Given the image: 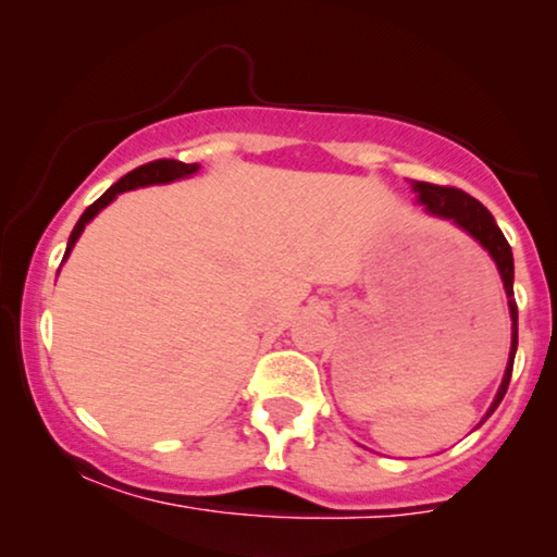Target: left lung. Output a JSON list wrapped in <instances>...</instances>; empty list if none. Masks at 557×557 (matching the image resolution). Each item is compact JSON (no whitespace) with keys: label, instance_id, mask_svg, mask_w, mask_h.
<instances>
[{"label":"left lung","instance_id":"1","mask_svg":"<svg viewBox=\"0 0 557 557\" xmlns=\"http://www.w3.org/2000/svg\"><path fill=\"white\" fill-rule=\"evenodd\" d=\"M411 188L419 194V203L426 209V212L434 216H443V220H450L453 225H458L463 233H469L471 238H474L479 246L490 253L492 261H495L497 272H500V277H503L505 296H508L510 322L513 324H510L508 367H505L500 389H497L495 400H492V406L487 411V417H490V413L500 406L505 389H508V385H510L516 345H519V309H516V300H513V251H510L503 230L497 227L495 216H492L474 196L463 194V190H458V188H447V185H432V183H421V181H411Z\"/></svg>","mask_w":557,"mask_h":557}]
</instances>
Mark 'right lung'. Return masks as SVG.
<instances>
[{
  "instance_id": "obj_1",
  "label": "right lung",
  "mask_w": 557,
  "mask_h": 557,
  "mask_svg": "<svg viewBox=\"0 0 557 557\" xmlns=\"http://www.w3.org/2000/svg\"><path fill=\"white\" fill-rule=\"evenodd\" d=\"M194 172H198V164H185V162H177V159H157V162H149V164H140L133 172H127L125 177H120L117 183L112 185V188H107L104 194H101L91 207L86 209V212L81 214L78 225L73 227V233H70V240H67V251H65V259L70 257V251H73L75 240L81 238L83 227L88 225V222L94 220L96 214L101 212L104 207H110V203L117 198L123 190H133V188H144V185H162V183H172V181H181V177H190Z\"/></svg>"
}]
</instances>
